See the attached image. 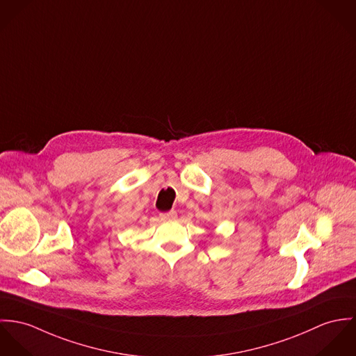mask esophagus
<instances>
[{
	"mask_svg": "<svg viewBox=\"0 0 356 356\" xmlns=\"http://www.w3.org/2000/svg\"><path fill=\"white\" fill-rule=\"evenodd\" d=\"M177 217V213L175 210H170V211H166V213H161L159 214V218L162 221H170V220H175Z\"/></svg>",
	"mask_w": 356,
	"mask_h": 356,
	"instance_id": "34e87169",
	"label": "esophagus"
}]
</instances>
